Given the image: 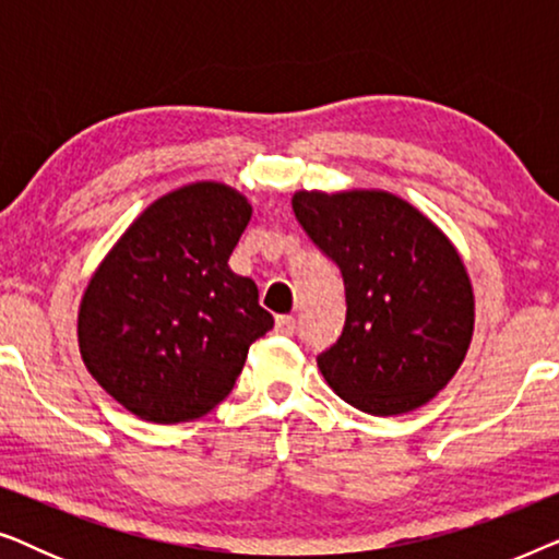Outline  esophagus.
<instances>
[{"label":"esophagus","mask_w":559,"mask_h":559,"mask_svg":"<svg viewBox=\"0 0 559 559\" xmlns=\"http://www.w3.org/2000/svg\"><path fill=\"white\" fill-rule=\"evenodd\" d=\"M295 328H297V320L293 316H277V320H274V331L280 335H293Z\"/></svg>","instance_id":"34e87169"}]
</instances>
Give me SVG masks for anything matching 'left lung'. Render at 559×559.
<instances>
[{
  "label": "left lung",
  "mask_w": 559,
  "mask_h": 559,
  "mask_svg": "<svg viewBox=\"0 0 559 559\" xmlns=\"http://www.w3.org/2000/svg\"><path fill=\"white\" fill-rule=\"evenodd\" d=\"M293 211L346 285V325L318 356L328 386L379 417L423 407L461 369L476 323L455 243L389 190H297Z\"/></svg>",
  "instance_id": "left-lung-1"
}]
</instances>
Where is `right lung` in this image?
Segmentation results:
<instances>
[{"instance_id":"1","label":"right lung","mask_w":559,"mask_h":559,"mask_svg":"<svg viewBox=\"0 0 559 559\" xmlns=\"http://www.w3.org/2000/svg\"><path fill=\"white\" fill-rule=\"evenodd\" d=\"M251 203L216 180L175 188L136 216L91 274L79 348L91 377L144 423L203 417L231 392L274 318L228 266Z\"/></svg>"}]
</instances>
